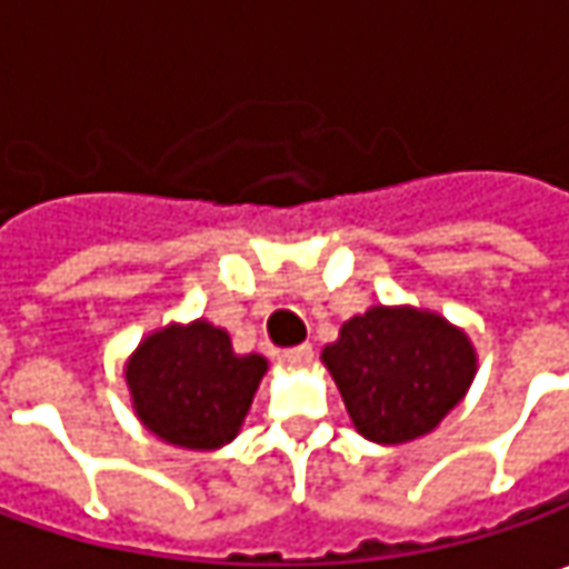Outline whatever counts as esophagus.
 <instances>
[{"instance_id": "34e87169", "label": "esophagus", "mask_w": 569, "mask_h": 569, "mask_svg": "<svg viewBox=\"0 0 569 569\" xmlns=\"http://www.w3.org/2000/svg\"><path fill=\"white\" fill-rule=\"evenodd\" d=\"M310 361H313V345H297V348L281 351V363H288V367H303Z\"/></svg>"}]
</instances>
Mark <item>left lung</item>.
Wrapping results in <instances>:
<instances>
[{"mask_svg":"<svg viewBox=\"0 0 569 569\" xmlns=\"http://www.w3.org/2000/svg\"><path fill=\"white\" fill-rule=\"evenodd\" d=\"M348 418L370 443L430 433L466 399L478 373L469 332L425 307H370L322 348Z\"/></svg>","mask_w":569,"mask_h":569,"instance_id":"1","label":"left lung"}]
</instances>
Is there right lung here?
I'll list each match as a JSON object with an SVG mask.
<instances>
[{
	"label": "right lung",
	"mask_w": 569,
	"mask_h": 569,
	"mask_svg": "<svg viewBox=\"0 0 569 569\" xmlns=\"http://www.w3.org/2000/svg\"><path fill=\"white\" fill-rule=\"evenodd\" d=\"M266 370L262 355H237L228 329L208 319L154 329L122 367L136 418L148 433L180 449L230 443Z\"/></svg>",
	"instance_id": "obj_1"
}]
</instances>
